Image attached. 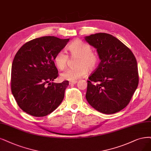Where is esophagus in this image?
Wrapping results in <instances>:
<instances>
[{"label":"esophagus","instance_id":"esophagus-1","mask_svg":"<svg viewBox=\"0 0 151 151\" xmlns=\"http://www.w3.org/2000/svg\"><path fill=\"white\" fill-rule=\"evenodd\" d=\"M76 83H77V81H70V85H74V84H76Z\"/></svg>","mask_w":151,"mask_h":151}]
</instances>
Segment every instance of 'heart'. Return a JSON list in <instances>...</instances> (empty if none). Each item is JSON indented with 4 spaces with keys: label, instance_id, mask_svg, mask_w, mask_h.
<instances>
[{
    "label": "heart",
    "instance_id": "heart-1",
    "mask_svg": "<svg viewBox=\"0 0 151 151\" xmlns=\"http://www.w3.org/2000/svg\"><path fill=\"white\" fill-rule=\"evenodd\" d=\"M68 50L71 57H77L75 62L76 66L64 71L61 74L63 80H77L85 76L88 71L91 72L96 68L99 61L98 56L96 52L92 51L90 45L76 40L70 44ZM68 61V55L63 50L57 52L53 58L56 66L60 70L65 68Z\"/></svg>",
    "mask_w": 151,
    "mask_h": 151
}]
</instances>
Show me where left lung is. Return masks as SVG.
Listing matches in <instances>:
<instances>
[{
	"instance_id": "1",
	"label": "left lung",
	"mask_w": 151,
	"mask_h": 151,
	"mask_svg": "<svg viewBox=\"0 0 151 151\" xmlns=\"http://www.w3.org/2000/svg\"><path fill=\"white\" fill-rule=\"evenodd\" d=\"M85 40L97 49L101 60L88 77L87 101L102 113L119 112L129 103L138 86L136 57L123 43L108 33H95Z\"/></svg>"
}]
</instances>
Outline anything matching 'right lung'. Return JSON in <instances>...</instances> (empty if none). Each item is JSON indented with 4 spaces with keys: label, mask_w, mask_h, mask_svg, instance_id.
<instances>
[{
    "label": "right lung",
    "mask_w": 151,
    "mask_h": 151,
    "mask_svg": "<svg viewBox=\"0 0 151 151\" xmlns=\"http://www.w3.org/2000/svg\"><path fill=\"white\" fill-rule=\"evenodd\" d=\"M68 41L42 37L25 43L17 52L11 71V91L19 106L27 114L45 116L62 102L69 82H52L58 76L53 58Z\"/></svg>",
    "instance_id": "obj_1"
}]
</instances>
